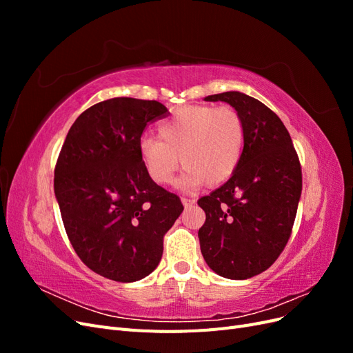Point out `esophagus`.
<instances>
[{
	"label": "esophagus",
	"mask_w": 353,
	"mask_h": 353,
	"mask_svg": "<svg viewBox=\"0 0 353 353\" xmlns=\"http://www.w3.org/2000/svg\"><path fill=\"white\" fill-rule=\"evenodd\" d=\"M181 203H183L184 208H190L194 205V200L193 199H187V197H181Z\"/></svg>",
	"instance_id": "esophagus-1"
}]
</instances>
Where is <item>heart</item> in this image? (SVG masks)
<instances>
[{
	"instance_id": "obj_1",
	"label": "heart",
	"mask_w": 353,
	"mask_h": 353,
	"mask_svg": "<svg viewBox=\"0 0 353 353\" xmlns=\"http://www.w3.org/2000/svg\"><path fill=\"white\" fill-rule=\"evenodd\" d=\"M159 138L143 137L138 154L154 184L166 185L181 165L178 185L196 190L219 185L236 172L244 147L241 116L231 108L190 104L176 109L160 123Z\"/></svg>"
}]
</instances>
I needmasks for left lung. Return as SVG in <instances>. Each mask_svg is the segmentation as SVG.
Returning a JSON list of instances; mask_svg holds the SVG:
<instances>
[{
    "instance_id": "8db88e82",
    "label": "left lung",
    "mask_w": 353,
    "mask_h": 353,
    "mask_svg": "<svg viewBox=\"0 0 353 353\" xmlns=\"http://www.w3.org/2000/svg\"><path fill=\"white\" fill-rule=\"evenodd\" d=\"M206 101L232 105L244 125L236 172L197 203L206 213L200 250L212 271L245 280L268 270L290 239L302 193V169L284 123L263 103L227 91Z\"/></svg>"
}]
</instances>
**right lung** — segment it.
I'll list each match as a JSON object with an SVG mask.
<instances>
[{
	"instance_id": "add662e5",
	"label": "right lung",
	"mask_w": 353,
	"mask_h": 353,
	"mask_svg": "<svg viewBox=\"0 0 353 353\" xmlns=\"http://www.w3.org/2000/svg\"><path fill=\"white\" fill-rule=\"evenodd\" d=\"M162 103L117 97L91 105L68 132L54 169V194L68 237L90 270L132 283L162 259L163 236L184 210L154 184L138 154Z\"/></svg>"
}]
</instances>
